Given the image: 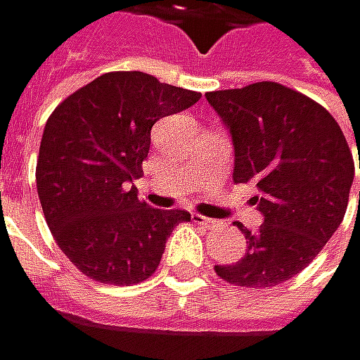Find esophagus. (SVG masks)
Here are the masks:
<instances>
[{
  "instance_id": "esophagus-1",
  "label": "esophagus",
  "mask_w": 360,
  "mask_h": 360,
  "mask_svg": "<svg viewBox=\"0 0 360 360\" xmlns=\"http://www.w3.org/2000/svg\"><path fill=\"white\" fill-rule=\"evenodd\" d=\"M194 221L200 224V226H205V228H209V230H213V228L219 226L217 219H213V217H202V215H194Z\"/></svg>"
}]
</instances>
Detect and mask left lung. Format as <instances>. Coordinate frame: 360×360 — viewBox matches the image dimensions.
Masks as SVG:
<instances>
[{"mask_svg":"<svg viewBox=\"0 0 360 360\" xmlns=\"http://www.w3.org/2000/svg\"><path fill=\"white\" fill-rule=\"evenodd\" d=\"M234 145V184H257L264 217L247 253L215 272L240 287H274L302 272L340 228L354 179L346 136L312 98L274 84L207 94ZM360 160V151H359ZM360 211V194H359Z\"/></svg>","mask_w":360,"mask_h":360,"instance_id":"obj_1","label":"left lung"}]
</instances>
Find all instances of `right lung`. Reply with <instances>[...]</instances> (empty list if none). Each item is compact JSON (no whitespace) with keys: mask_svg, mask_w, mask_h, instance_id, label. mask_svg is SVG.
<instances>
[{"mask_svg":"<svg viewBox=\"0 0 360 360\" xmlns=\"http://www.w3.org/2000/svg\"><path fill=\"white\" fill-rule=\"evenodd\" d=\"M200 92L162 84L141 71L105 73L48 117L39 158L37 196L46 224L69 262L105 285L149 278L186 211H162L139 200L158 120L198 103Z\"/></svg>","mask_w":360,"mask_h":360,"instance_id":"right-lung-1","label":"right lung"}]
</instances>
